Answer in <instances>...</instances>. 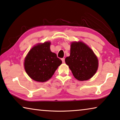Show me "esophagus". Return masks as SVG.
<instances>
[{"instance_id":"34e87169","label":"esophagus","mask_w":120,"mask_h":120,"mask_svg":"<svg viewBox=\"0 0 120 120\" xmlns=\"http://www.w3.org/2000/svg\"><path fill=\"white\" fill-rule=\"evenodd\" d=\"M61 60H62V62H63V63L65 62V58H62Z\"/></svg>"}]
</instances>
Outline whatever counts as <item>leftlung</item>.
Here are the masks:
<instances>
[{"label":"left lung","instance_id":"left-lung-1","mask_svg":"<svg viewBox=\"0 0 120 120\" xmlns=\"http://www.w3.org/2000/svg\"><path fill=\"white\" fill-rule=\"evenodd\" d=\"M65 62L74 78L79 81L88 80L93 77L99 66L94 52L81 41L71 43L70 56L66 58Z\"/></svg>","mask_w":120,"mask_h":120}]
</instances>
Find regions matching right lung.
Segmentation results:
<instances>
[{
  "label": "right lung",
  "mask_w": 120,
  "mask_h": 120,
  "mask_svg": "<svg viewBox=\"0 0 120 120\" xmlns=\"http://www.w3.org/2000/svg\"><path fill=\"white\" fill-rule=\"evenodd\" d=\"M49 41L32 47L25 58L24 67L28 75L34 81L45 82L52 78L62 61L50 49Z\"/></svg>",
  "instance_id": "add662e5"
}]
</instances>
